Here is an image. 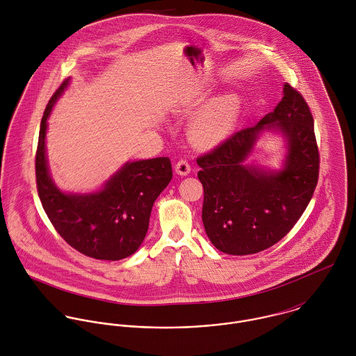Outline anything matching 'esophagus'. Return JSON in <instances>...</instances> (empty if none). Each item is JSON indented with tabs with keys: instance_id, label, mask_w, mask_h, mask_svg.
Masks as SVG:
<instances>
[{
	"instance_id": "esophagus-1",
	"label": "esophagus",
	"mask_w": 356,
	"mask_h": 356,
	"mask_svg": "<svg viewBox=\"0 0 356 356\" xmlns=\"http://www.w3.org/2000/svg\"><path fill=\"white\" fill-rule=\"evenodd\" d=\"M175 172L179 175H188L191 172V164L185 159H179L175 164Z\"/></svg>"
}]
</instances>
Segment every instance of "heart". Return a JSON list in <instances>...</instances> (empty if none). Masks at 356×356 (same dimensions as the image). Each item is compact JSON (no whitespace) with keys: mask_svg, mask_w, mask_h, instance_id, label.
Masks as SVG:
<instances>
[{"mask_svg":"<svg viewBox=\"0 0 356 356\" xmlns=\"http://www.w3.org/2000/svg\"><path fill=\"white\" fill-rule=\"evenodd\" d=\"M241 102L236 95H226L211 104L197 116L191 129L192 140L200 147L222 143L234 129Z\"/></svg>","mask_w":356,"mask_h":356,"instance_id":"heart-1","label":"heart"}]
</instances>
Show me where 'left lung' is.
Here are the masks:
<instances>
[{
	"label": "left lung",
	"mask_w": 356,
	"mask_h": 356,
	"mask_svg": "<svg viewBox=\"0 0 356 356\" xmlns=\"http://www.w3.org/2000/svg\"><path fill=\"white\" fill-rule=\"evenodd\" d=\"M277 127L289 140L284 170L260 172L243 164L258 133ZM203 184L204 229L220 252L251 254L284 238L303 215L319 177L314 119L305 97L289 83L275 109L197 157Z\"/></svg>",
	"instance_id": "left-lung-1"
}]
</instances>
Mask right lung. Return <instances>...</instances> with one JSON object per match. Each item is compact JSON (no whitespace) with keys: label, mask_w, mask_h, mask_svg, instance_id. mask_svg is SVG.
<instances>
[{"label":"right lung","mask_w":356,"mask_h":356,"mask_svg":"<svg viewBox=\"0 0 356 356\" xmlns=\"http://www.w3.org/2000/svg\"><path fill=\"white\" fill-rule=\"evenodd\" d=\"M65 79L48 102L35 153V178L42 207L64 241L81 254L99 260H120L134 254L144 241L153 203L172 178L171 160L154 157L124 164L102 192L64 195L51 182L47 156V119Z\"/></svg>","instance_id":"right-lung-1"}]
</instances>
